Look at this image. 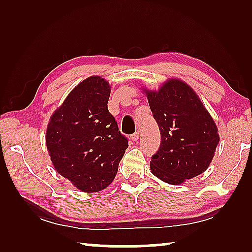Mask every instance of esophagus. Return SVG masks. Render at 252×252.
Returning a JSON list of instances; mask_svg holds the SVG:
<instances>
[{"label": "esophagus", "instance_id": "34e87169", "mask_svg": "<svg viewBox=\"0 0 252 252\" xmlns=\"http://www.w3.org/2000/svg\"><path fill=\"white\" fill-rule=\"evenodd\" d=\"M130 139H132V141H137L139 140V133H134L133 135H130Z\"/></svg>", "mask_w": 252, "mask_h": 252}]
</instances>
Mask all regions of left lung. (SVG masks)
Instances as JSON below:
<instances>
[{
	"label": "left lung",
	"mask_w": 252,
	"mask_h": 252,
	"mask_svg": "<svg viewBox=\"0 0 252 252\" xmlns=\"http://www.w3.org/2000/svg\"><path fill=\"white\" fill-rule=\"evenodd\" d=\"M160 130V147L150 171L166 184L180 186L210 166L219 143L215 120L187 82L170 78L157 91L141 88Z\"/></svg>",
	"instance_id": "1"
}]
</instances>
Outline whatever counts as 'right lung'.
Wrapping results in <instances>:
<instances>
[{
  "label": "right lung",
  "mask_w": 252,
  "mask_h": 252,
  "mask_svg": "<svg viewBox=\"0 0 252 252\" xmlns=\"http://www.w3.org/2000/svg\"><path fill=\"white\" fill-rule=\"evenodd\" d=\"M110 92L104 78H86L55 110L47 126L46 144L55 170L91 194L111 185L128 147L108 110Z\"/></svg>",
  "instance_id": "1"
}]
</instances>
